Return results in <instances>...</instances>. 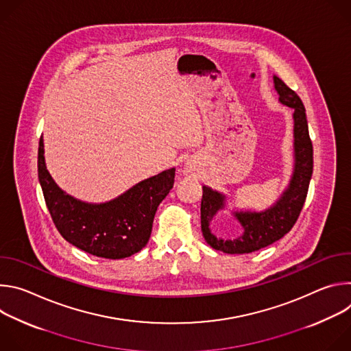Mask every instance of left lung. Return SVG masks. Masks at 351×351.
Listing matches in <instances>:
<instances>
[{
  "instance_id": "obj_1",
  "label": "left lung",
  "mask_w": 351,
  "mask_h": 351,
  "mask_svg": "<svg viewBox=\"0 0 351 351\" xmlns=\"http://www.w3.org/2000/svg\"><path fill=\"white\" fill-rule=\"evenodd\" d=\"M274 86L279 94V103L293 112V154L294 167L287 187L276 202L263 211L232 210L243 233L234 239L217 237L210 228L214 217L226 208V195L208 186H203L202 230L206 241L226 254H247L257 252L282 239L295 223L302 211L310 180L313 176V143L308 134L306 108L300 97L274 75Z\"/></svg>"
}]
</instances>
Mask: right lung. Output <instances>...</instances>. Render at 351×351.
<instances>
[{
  "label": "right lung",
  "instance_id": "add662e5",
  "mask_svg": "<svg viewBox=\"0 0 351 351\" xmlns=\"http://www.w3.org/2000/svg\"><path fill=\"white\" fill-rule=\"evenodd\" d=\"M38 182L61 236L83 252L110 260L130 257L147 244L154 215L175 182V168L147 178L106 203H86L65 193L49 175L43 136L38 143Z\"/></svg>",
  "mask_w": 351,
  "mask_h": 351
}]
</instances>
